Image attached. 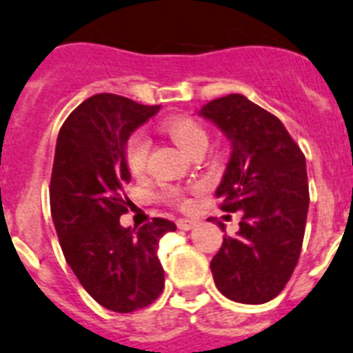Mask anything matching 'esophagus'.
Here are the masks:
<instances>
[{
  "label": "esophagus",
  "instance_id": "obj_1",
  "mask_svg": "<svg viewBox=\"0 0 353 353\" xmlns=\"http://www.w3.org/2000/svg\"><path fill=\"white\" fill-rule=\"evenodd\" d=\"M194 226H196V221H192V219H177L179 230H192Z\"/></svg>",
  "mask_w": 353,
  "mask_h": 353
}]
</instances>
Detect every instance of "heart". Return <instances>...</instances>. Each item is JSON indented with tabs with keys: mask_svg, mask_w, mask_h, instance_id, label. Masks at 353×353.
<instances>
[{
	"mask_svg": "<svg viewBox=\"0 0 353 353\" xmlns=\"http://www.w3.org/2000/svg\"><path fill=\"white\" fill-rule=\"evenodd\" d=\"M163 128H165L172 141L176 143L183 152H186L188 156L196 154L197 150H205L206 145H208V134H206L201 123L192 119V117H174V119L165 123ZM148 150H150V143H148V137L143 132H134L125 143L123 157H125L128 170L134 176H141L147 170ZM163 197L168 203H174V205L181 206V208H186L190 205V199L177 188H167L163 192Z\"/></svg>",
	"mask_w": 353,
	"mask_h": 353,
	"instance_id": "heart-1",
	"label": "heart"
}]
</instances>
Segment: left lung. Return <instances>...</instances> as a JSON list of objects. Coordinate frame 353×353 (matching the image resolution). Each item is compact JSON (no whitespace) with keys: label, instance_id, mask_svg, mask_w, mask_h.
Instances as JSON below:
<instances>
[{"label":"left lung","instance_id":"left-lung-1","mask_svg":"<svg viewBox=\"0 0 353 353\" xmlns=\"http://www.w3.org/2000/svg\"><path fill=\"white\" fill-rule=\"evenodd\" d=\"M199 114L230 139L216 196L221 210L243 216L236 236L223 237L212 276L228 299L263 305L279 296L299 259L310 203L305 154L274 114L241 94L214 99Z\"/></svg>","mask_w":353,"mask_h":353}]
</instances>
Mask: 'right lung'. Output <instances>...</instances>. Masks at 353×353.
Returning <instances> with one entry per match:
<instances>
[{
    "mask_svg": "<svg viewBox=\"0 0 353 353\" xmlns=\"http://www.w3.org/2000/svg\"><path fill=\"white\" fill-rule=\"evenodd\" d=\"M159 112L116 94H96L63 123L50 177V212L59 245L81 286L101 306L128 314L152 305L165 288L157 245L176 225L154 217L123 228L130 183L123 148Z\"/></svg>",
    "mask_w": 353,
    "mask_h": 353,
    "instance_id": "obj_1",
    "label": "right lung"
}]
</instances>
